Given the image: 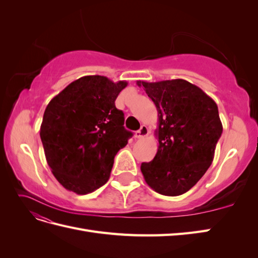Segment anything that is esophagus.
Listing matches in <instances>:
<instances>
[{"instance_id": "esophagus-1", "label": "esophagus", "mask_w": 258, "mask_h": 258, "mask_svg": "<svg viewBox=\"0 0 258 258\" xmlns=\"http://www.w3.org/2000/svg\"><path fill=\"white\" fill-rule=\"evenodd\" d=\"M148 134H150V129H148L146 126H142L141 129L138 130L136 134H135V137L138 138V139H142L146 136H148Z\"/></svg>"}]
</instances>
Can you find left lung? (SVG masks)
<instances>
[{"instance_id": "1", "label": "left lung", "mask_w": 258, "mask_h": 258, "mask_svg": "<svg viewBox=\"0 0 258 258\" xmlns=\"http://www.w3.org/2000/svg\"><path fill=\"white\" fill-rule=\"evenodd\" d=\"M158 112V151L141 171L147 185L165 196L188 191L214 158L223 124L214 100L185 80L138 81Z\"/></svg>"}]
</instances>
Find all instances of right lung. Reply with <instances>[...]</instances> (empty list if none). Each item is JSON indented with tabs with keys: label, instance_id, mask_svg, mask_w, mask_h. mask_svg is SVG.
<instances>
[{
	"label": "right lung",
	"instance_id": "add662e5",
	"mask_svg": "<svg viewBox=\"0 0 258 258\" xmlns=\"http://www.w3.org/2000/svg\"><path fill=\"white\" fill-rule=\"evenodd\" d=\"M127 85L101 75L83 76L46 107L40 136L51 172L66 189L86 195L110 178L115 155L132 136L115 106Z\"/></svg>",
	"mask_w": 258,
	"mask_h": 258
}]
</instances>
